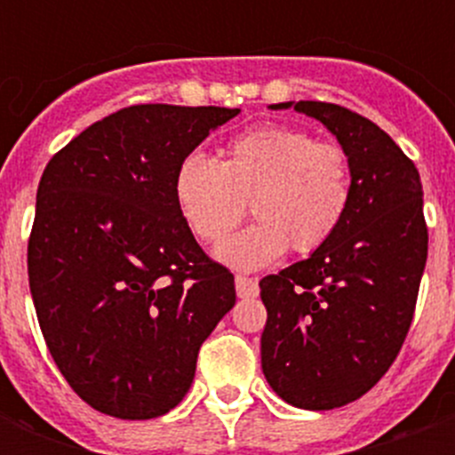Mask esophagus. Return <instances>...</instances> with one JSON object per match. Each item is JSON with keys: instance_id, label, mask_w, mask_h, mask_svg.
<instances>
[{"instance_id": "esophagus-1", "label": "esophagus", "mask_w": 455, "mask_h": 455, "mask_svg": "<svg viewBox=\"0 0 455 455\" xmlns=\"http://www.w3.org/2000/svg\"><path fill=\"white\" fill-rule=\"evenodd\" d=\"M235 292H238V298H255L257 292H259V285H257L255 278L248 276H235Z\"/></svg>"}]
</instances>
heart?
I'll use <instances>...</instances> for the list:
<instances>
[{
	"label": "heart",
	"mask_w": 455,
	"mask_h": 455,
	"mask_svg": "<svg viewBox=\"0 0 455 455\" xmlns=\"http://www.w3.org/2000/svg\"><path fill=\"white\" fill-rule=\"evenodd\" d=\"M181 220L205 245H217L248 212L257 224L231 238L220 257L259 269L288 245L309 255L331 241L352 203V160L335 141H318L288 124H262L234 137L221 163L186 156L174 174Z\"/></svg>",
	"instance_id": "1"
}]
</instances>
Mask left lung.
Wrapping results in <instances>:
<instances>
[{
	"instance_id": "obj_1",
	"label": "left lung",
	"mask_w": 455,
	"mask_h": 455,
	"mask_svg": "<svg viewBox=\"0 0 455 455\" xmlns=\"http://www.w3.org/2000/svg\"><path fill=\"white\" fill-rule=\"evenodd\" d=\"M295 110L323 123L349 153L352 203L331 241L259 281L262 371L292 406L331 411L378 385L409 335L427 259L423 184L368 117L325 101Z\"/></svg>"
}]
</instances>
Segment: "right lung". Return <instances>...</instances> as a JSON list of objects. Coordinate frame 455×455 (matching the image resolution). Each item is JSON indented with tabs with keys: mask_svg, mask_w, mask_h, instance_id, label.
<instances>
[{
	"mask_svg": "<svg viewBox=\"0 0 455 455\" xmlns=\"http://www.w3.org/2000/svg\"><path fill=\"white\" fill-rule=\"evenodd\" d=\"M238 108L141 103L63 146L39 179L28 276L44 342L92 409H174L200 345L235 304L234 274L193 238L174 174Z\"/></svg>",
	"mask_w": 455,
	"mask_h": 455,
	"instance_id": "add662e5",
	"label": "right lung"
}]
</instances>
